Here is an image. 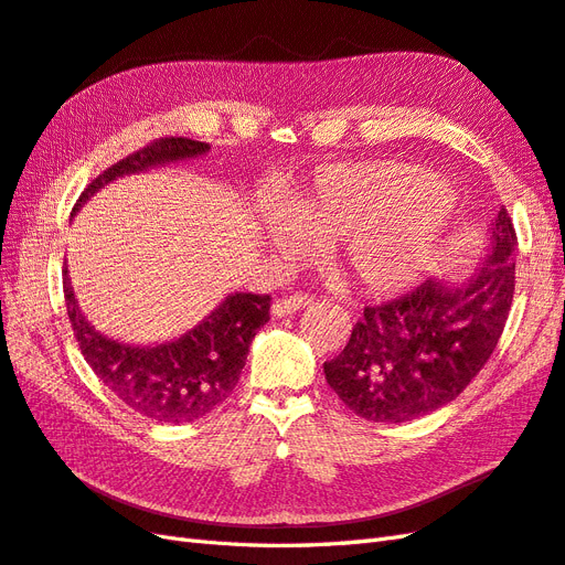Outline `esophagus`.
Segmentation results:
<instances>
[{
	"instance_id": "obj_1",
	"label": "esophagus",
	"mask_w": 565,
	"mask_h": 565,
	"mask_svg": "<svg viewBox=\"0 0 565 565\" xmlns=\"http://www.w3.org/2000/svg\"><path fill=\"white\" fill-rule=\"evenodd\" d=\"M312 300H315V298H312V296H308V294H294V296H288V298H279L277 302H274L271 312H274V317H286V315H294V312H298V310H302V308H308Z\"/></svg>"
}]
</instances>
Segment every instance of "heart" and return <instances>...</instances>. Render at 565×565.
I'll return each mask as SVG.
<instances>
[{
  "mask_svg": "<svg viewBox=\"0 0 565 565\" xmlns=\"http://www.w3.org/2000/svg\"><path fill=\"white\" fill-rule=\"evenodd\" d=\"M444 185L394 162L337 164L317 171L284 212L263 207V228L279 253L294 257L302 241L337 243L351 277L372 294L406 288L425 271L446 210Z\"/></svg>",
  "mask_w": 565,
  "mask_h": 565,
  "instance_id": "b5f03b06",
  "label": "heart"
}]
</instances>
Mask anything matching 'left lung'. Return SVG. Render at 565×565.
<instances>
[{
  "label": "left lung",
  "mask_w": 565,
  "mask_h": 565,
  "mask_svg": "<svg viewBox=\"0 0 565 565\" xmlns=\"http://www.w3.org/2000/svg\"><path fill=\"white\" fill-rule=\"evenodd\" d=\"M518 236L505 207L487 263L468 281L427 279L367 306L345 349L324 363L327 384L355 415L406 423L458 398L494 353L515 291Z\"/></svg>",
  "instance_id": "8db88e82"
}]
</instances>
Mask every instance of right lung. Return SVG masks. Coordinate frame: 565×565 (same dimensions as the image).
I'll return each mask as SVG.
<instances>
[{"label":"right lung","mask_w":565,"mask_h":565,"mask_svg":"<svg viewBox=\"0 0 565 565\" xmlns=\"http://www.w3.org/2000/svg\"><path fill=\"white\" fill-rule=\"evenodd\" d=\"M210 145L191 138H157L126 154L88 183L74 212L97 188L124 173L145 171L173 159L207 152ZM66 315L85 363L128 408L154 423L183 425L205 417L224 403L238 384L255 331L269 320V296L234 294L205 322L181 339L162 345H126L95 331L81 315L64 269Z\"/></svg>","instance_id":"right-lung-1"}]
</instances>
